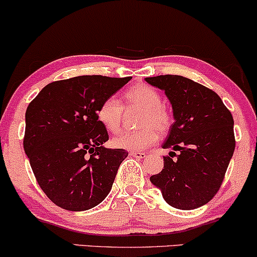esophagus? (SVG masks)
<instances>
[{
  "mask_svg": "<svg viewBox=\"0 0 257 257\" xmlns=\"http://www.w3.org/2000/svg\"><path fill=\"white\" fill-rule=\"evenodd\" d=\"M129 155L135 157V159H144V157H146L145 152H140V151H131L129 152Z\"/></svg>",
  "mask_w": 257,
  "mask_h": 257,
  "instance_id": "1",
  "label": "esophagus"
}]
</instances>
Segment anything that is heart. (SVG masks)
<instances>
[{
	"mask_svg": "<svg viewBox=\"0 0 257 257\" xmlns=\"http://www.w3.org/2000/svg\"><path fill=\"white\" fill-rule=\"evenodd\" d=\"M124 106L143 108L139 131L123 132L112 139L114 148L125 150H143L156 143L157 132L167 133L173 123L171 111L162 103L161 94L155 87L138 84L126 90L123 95ZM123 105L113 96L105 98L96 109L97 120L111 133H117L123 119Z\"/></svg>",
	"mask_w": 257,
	"mask_h": 257,
	"instance_id": "b5f03b06",
	"label": "heart"
}]
</instances>
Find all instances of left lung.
Wrapping results in <instances>:
<instances>
[{
    "mask_svg": "<svg viewBox=\"0 0 257 257\" xmlns=\"http://www.w3.org/2000/svg\"><path fill=\"white\" fill-rule=\"evenodd\" d=\"M145 80L165 90L176 119L163 144L173 151L151 183L172 207L202 206L219 190L233 156V115L213 90L191 79L166 74Z\"/></svg>",
    "mask_w": 257,
    "mask_h": 257,
    "instance_id": "1",
    "label": "left lung"
}]
</instances>
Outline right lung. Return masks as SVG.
<instances>
[{"instance_id": "obj_1", "label": "right lung", "mask_w": 257, "mask_h": 257, "mask_svg": "<svg viewBox=\"0 0 257 257\" xmlns=\"http://www.w3.org/2000/svg\"><path fill=\"white\" fill-rule=\"evenodd\" d=\"M131 79L80 75L52 81L28 106L24 151L36 182L57 206L89 210L108 195L128 152L103 148L108 133L96 109Z\"/></svg>"}]
</instances>
